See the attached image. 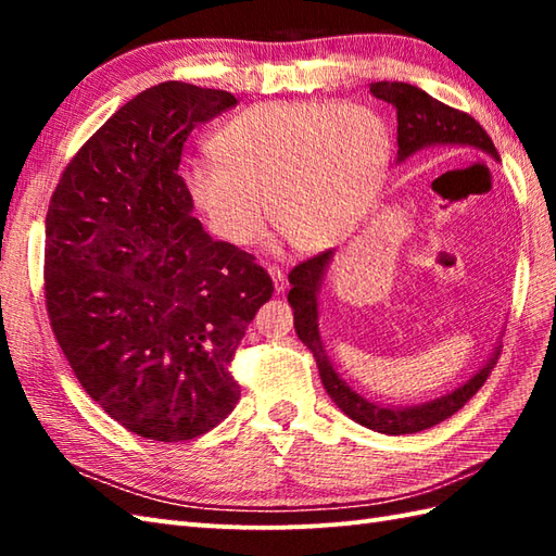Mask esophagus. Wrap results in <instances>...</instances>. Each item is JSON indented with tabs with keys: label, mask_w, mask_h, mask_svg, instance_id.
I'll return each mask as SVG.
<instances>
[{
	"label": "esophagus",
	"mask_w": 556,
	"mask_h": 556,
	"mask_svg": "<svg viewBox=\"0 0 556 556\" xmlns=\"http://www.w3.org/2000/svg\"><path fill=\"white\" fill-rule=\"evenodd\" d=\"M267 271H269V277H271V281H275V291L277 293H285L287 291V275H285V271H281L279 267H275V265H269L267 267Z\"/></svg>",
	"instance_id": "34e87169"
}]
</instances>
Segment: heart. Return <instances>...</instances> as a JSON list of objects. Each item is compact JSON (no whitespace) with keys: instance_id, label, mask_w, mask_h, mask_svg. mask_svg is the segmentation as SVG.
Returning <instances> with one entry per match:
<instances>
[{"instance_id":"obj_1","label":"heart","mask_w":556,"mask_h":556,"mask_svg":"<svg viewBox=\"0 0 556 556\" xmlns=\"http://www.w3.org/2000/svg\"><path fill=\"white\" fill-rule=\"evenodd\" d=\"M392 131L368 104L263 102L210 138L212 157L188 160V203L219 241H257L267 212L301 253H320L358 229L382 191Z\"/></svg>"}]
</instances>
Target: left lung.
I'll use <instances>...</instances> for the list:
<instances>
[{
  "instance_id": "1",
  "label": "left lung",
  "mask_w": 556,
  "mask_h": 556,
  "mask_svg": "<svg viewBox=\"0 0 556 556\" xmlns=\"http://www.w3.org/2000/svg\"><path fill=\"white\" fill-rule=\"evenodd\" d=\"M370 92L377 100H384L396 110V143H399V162L416 155L422 150H444V148H458V150H478L482 155L500 162V152L494 148L492 138L485 134L473 116L466 112H458L446 108L440 100H434L428 92L420 90L410 83H370ZM334 251H327L315 255L305 263L296 265L289 271V303L293 308V327L305 346L313 351L317 361V370H320V380L332 396L334 404L346 413L351 420L382 434H413L420 430L434 428L442 420L452 418L454 413L473 396L478 389L485 384L494 363L500 358V346L492 351V356L485 365L466 380L454 392H448L440 399L425 401L418 406H382L361 396L358 392L341 380V375L334 370L332 361L327 356V349L320 337V325H317V296H320L323 281L329 265H332Z\"/></svg>"
}]
</instances>
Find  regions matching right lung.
Listing matches in <instances>:
<instances>
[{"instance_id": "obj_1", "label": "right lung", "mask_w": 556, "mask_h": 556, "mask_svg": "<svg viewBox=\"0 0 556 556\" xmlns=\"http://www.w3.org/2000/svg\"><path fill=\"white\" fill-rule=\"evenodd\" d=\"M236 108L227 90L167 80L98 128L45 217L52 332L90 399L128 432L184 442L239 404L229 372L271 279L193 217L186 138Z\"/></svg>"}]
</instances>
